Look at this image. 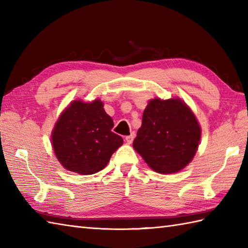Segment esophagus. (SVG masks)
Returning a JSON list of instances; mask_svg holds the SVG:
<instances>
[{
  "instance_id": "obj_1",
  "label": "esophagus",
  "mask_w": 248,
  "mask_h": 248,
  "mask_svg": "<svg viewBox=\"0 0 248 248\" xmlns=\"http://www.w3.org/2000/svg\"><path fill=\"white\" fill-rule=\"evenodd\" d=\"M134 133H132V134H131V135H128V136H125V141H127V143L128 144H131V143H132V141H133V140H134Z\"/></svg>"
}]
</instances>
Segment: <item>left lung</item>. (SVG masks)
<instances>
[{"instance_id": "obj_1", "label": "left lung", "mask_w": 248, "mask_h": 248, "mask_svg": "<svg viewBox=\"0 0 248 248\" xmlns=\"http://www.w3.org/2000/svg\"><path fill=\"white\" fill-rule=\"evenodd\" d=\"M200 135L198 121L186 103L156 98L144 110L133 147L155 171L173 173L192 161Z\"/></svg>"}]
</instances>
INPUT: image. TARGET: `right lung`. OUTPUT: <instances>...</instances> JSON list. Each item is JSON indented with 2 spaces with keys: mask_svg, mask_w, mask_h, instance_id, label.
I'll return each instance as SVG.
<instances>
[{
  "mask_svg": "<svg viewBox=\"0 0 248 248\" xmlns=\"http://www.w3.org/2000/svg\"><path fill=\"white\" fill-rule=\"evenodd\" d=\"M113 119L105 113L103 103L73 101L52 132L55 155L66 170L93 175L108 165L110 156L123 145L121 136L112 132Z\"/></svg>",
  "mask_w": 248,
  "mask_h": 248,
  "instance_id": "right-lung-1",
  "label": "right lung"
}]
</instances>
